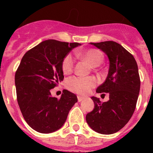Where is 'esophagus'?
Instances as JSON below:
<instances>
[{"label":"esophagus","instance_id":"esophagus-1","mask_svg":"<svg viewBox=\"0 0 153 153\" xmlns=\"http://www.w3.org/2000/svg\"><path fill=\"white\" fill-rule=\"evenodd\" d=\"M77 99H78V102H81V101L83 100V99H84V97H80V96H78V97H77Z\"/></svg>","mask_w":153,"mask_h":153}]
</instances>
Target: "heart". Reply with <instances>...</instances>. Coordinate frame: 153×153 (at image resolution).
I'll use <instances>...</instances> for the list:
<instances>
[{"mask_svg":"<svg viewBox=\"0 0 153 153\" xmlns=\"http://www.w3.org/2000/svg\"><path fill=\"white\" fill-rule=\"evenodd\" d=\"M75 54L82 57L88 62L92 67H97L102 61L103 56L102 53L97 49H89L85 51H76ZM76 59L72 53H69L63 57L61 63L63 72L69 74L73 72L75 66ZM67 87L70 90L76 93L85 95L97 85V80L94 77H81L72 76L67 81Z\"/></svg>","mask_w":153,"mask_h":153,"instance_id":"heart-1","label":"heart"}]
</instances>
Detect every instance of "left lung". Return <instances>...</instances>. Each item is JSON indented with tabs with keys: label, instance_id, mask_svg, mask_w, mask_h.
Returning <instances> with one entry per match:
<instances>
[{
	"label": "left lung",
	"instance_id": "1",
	"mask_svg": "<svg viewBox=\"0 0 153 153\" xmlns=\"http://www.w3.org/2000/svg\"><path fill=\"white\" fill-rule=\"evenodd\" d=\"M109 58L107 77L97 93H109V100L102 102L91 97L95 107L86 116L90 128L101 134H113L125 126L136 109L140 90V78L134 56L114 41L90 43Z\"/></svg>",
	"mask_w": 153,
	"mask_h": 153
}]
</instances>
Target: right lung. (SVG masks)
I'll use <instances>...</instances> for the list:
<instances>
[{
    "instance_id": "obj_1",
    "label": "right lung",
    "mask_w": 153,
    "mask_h": 153,
    "mask_svg": "<svg viewBox=\"0 0 153 153\" xmlns=\"http://www.w3.org/2000/svg\"><path fill=\"white\" fill-rule=\"evenodd\" d=\"M79 43L47 40L24 55L15 73L17 100L27 123L41 133L56 131L66 122L70 109L77 102L74 93L63 90L60 99L51 90L64 78L61 63Z\"/></svg>"
}]
</instances>
